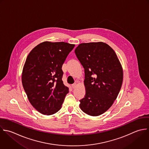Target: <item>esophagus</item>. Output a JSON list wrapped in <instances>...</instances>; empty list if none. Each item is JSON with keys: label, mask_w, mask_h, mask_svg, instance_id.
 <instances>
[{"label": "esophagus", "mask_w": 149, "mask_h": 149, "mask_svg": "<svg viewBox=\"0 0 149 149\" xmlns=\"http://www.w3.org/2000/svg\"><path fill=\"white\" fill-rule=\"evenodd\" d=\"M77 83H74V84H73L72 85H71V86H72V88L74 89V88H75L76 86H77Z\"/></svg>", "instance_id": "34e87169"}]
</instances>
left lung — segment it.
Returning <instances> with one entry per match:
<instances>
[{
  "mask_svg": "<svg viewBox=\"0 0 149 149\" xmlns=\"http://www.w3.org/2000/svg\"><path fill=\"white\" fill-rule=\"evenodd\" d=\"M75 52L85 69L86 94L79 107L89 116H100L118 95L123 81L122 65L114 50L102 42L81 43Z\"/></svg>",
  "mask_w": 149,
  "mask_h": 149,
  "instance_id": "8db88e82",
  "label": "left lung"
}]
</instances>
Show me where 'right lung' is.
<instances>
[{
	"instance_id": "right-lung-1",
	"label": "right lung",
	"mask_w": 149,
	"mask_h": 149,
	"mask_svg": "<svg viewBox=\"0 0 149 149\" xmlns=\"http://www.w3.org/2000/svg\"><path fill=\"white\" fill-rule=\"evenodd\" d=\"M75 45L45 41L29 53L21 80L31 105L40 113L50 116L61 108L69 92L62 81V65Z\"/></svg>"
}]
</instances>
